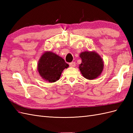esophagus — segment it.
Instances as JSON below:
<instances>
[{"label":"esophagus","mask_w":133,"mask_h":133,"mask_svg":"<svg viewBox=\"0 0 133 133\" xmlns=\"http://www.w3.org/2000/svg\"><path fill=\"white\" fill-rule=\"evenodd\" d=\"M69 65L70 67H74L75 66V62H71V63H69Z\"/></svg>","instance_id":"esophagus-1"}]
</instances>
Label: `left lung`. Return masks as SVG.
Instances as JSON below:
<instances>
[{"label":"left lung","instance_id":"left-lung-1","mask_svg":"<svg viewBox=\"0 0 133 133\" xmlns=\"http://www.w3.org/2000/svg\"><path fill=\"white\" fill-rule=\"evenodd\" d=\"M79 56L82 63L79 66V69L83 77L89 80L99 77L104 67V62L101 56L94 51L82 52Z\"/></svg>","mask_w":133,"mask_h":133}]
</instances>
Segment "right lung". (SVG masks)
<instances>
[{"mask_svg":"<svg viewBox=\"0 0 133 133\" xmlns=\"http://www.w3.org/2000/svg\"><path fill=\"white\" fill-rule=\"evenodd\" d=\"M69 66L60 56L51 51H45L39 59L37 69L42 79L53 83L60 79L62 72Z\"/></svg>","mask_w":133,"mask_h":133,"instance_id":"right-lung-1","label":"right lung"}]
</instances>
